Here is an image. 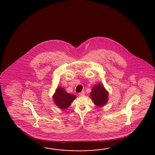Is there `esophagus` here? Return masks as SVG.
<instances>
[{"label":"esophagus","instance_id":"obj_1","mask_svg":"<svg viewBox=\"0 0 155 155\" xmlns=\"http://www.w3.org/2000/svg\"><path fill=\"white\" fill-rule=\"evenodd\" d=\"M79 95L80 96H82L85 95V92H84V91L80 92V93H79Z\"/></svg>","mask_w":155,"mask_h":155}]
</instances>
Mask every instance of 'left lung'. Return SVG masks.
<instances>
[{
  "label": "left lung",
  "instance_id": "left-lung-1",
  "mask_svg": "<svg viewBox=\"0 0 155 155\" xmlns=\"http://www.w3.org/2000/svg\"><path fill=\"white\" fill-rule=\"evenodd\" d=\"M109 92L100 83L93 87L90 93V98L96 105L102 107L108 101Z\"/></svg>",
  "mask_w": 155,
  "mask_h": 155
}]
</instances>
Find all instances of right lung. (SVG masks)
Listing matches in <instances>:
<instances>
[{
    "mask_svg": "<svg viewBox=\"0 0 155 155\" xmlns=\"http://www.w3.org/2000/svg\"><path fill=\"white\" fill-rule=\"evenodd\" d=\"M76 98V96L67 93L61 87H58L53 95V100L55 105L63 110L69 107L71 103Z\"/></svg>",
    "mask_w": 155,
    "mask_h": 155,
    "instance_id": "add662e5",
    "label": "right lung"
}]
</instances>
